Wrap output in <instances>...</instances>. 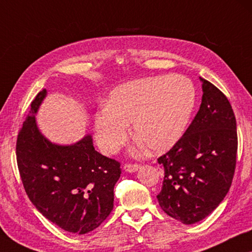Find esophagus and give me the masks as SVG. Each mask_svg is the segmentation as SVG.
I'll list each match as a JSON object with an SVG mask.
<instances>
[{
    "label": "esophagus",
    "mask_w": 252,
    "mask_h": 252,
    "mask_svg": "<svg viewBox=\"0 0 252 252\" xmlns=\"http://www.w3.org/2000/svg\"><path fill=\"white\" fill-rule=\"evenodd\" d=\"M141 168L138 164H130V163H126L125 165H124V170H125L126 172H135L137 171V170Z\"/></svg>",
    "instance_id": "34e87169"
}]
</instances>
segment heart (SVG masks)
Wrapping results in <instances>:
<instances>
[{"label":"heart","instance_id":"b5f03b06","mask_svg":"<svg viewBox=\"0 0 252 252\" xmlns=\"http://www.w3.org/2000/svg\"><path fill=\"white\" fill-rule=\"evenodd\" d=\"M196 101L193 84L184 76L161 75L122 84L111 91L107 107L94 116L100 150L114 154L125 144L129 124L152 152L172 148L187 128Z\"/></svg>","mask_w":252,"mask_h":252}]
</instances>
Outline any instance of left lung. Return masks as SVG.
Masks as SVG:
<instances>
[{"label": "left lung", "mask_w": 252, "mask_h": 252, "mask_svg": "<svg viewBox=\"0 0 252 252\" xmlns=\"http://www.w3.org/2000/svg\"><path fill=\"white\" fill-rule=\"evenodd\" d=\"M200 81L198 113L179 141L158 158L164 168L158 204L187 225L219 206L231 187L237 163V122L231 103L214 84Z\"/></svg>", "instance_id": "1"}]
</instances>
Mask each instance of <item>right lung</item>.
<instances>
[{"label": "right lung", "instance_id": "right-lung-1", "mask_svg": "<svg viewBox=\"0 0 252 252\" xmlns=\"http://www.w3.org/2000/svg\"><path fill=\"white\" fill-rule=\"evenodd\" d=\"M46 94L44 89L32 100L18 134L19 172L29 199L46 219L64 231L86 234L113 211L121 163L96 152L91 135L72 145L49 142L34 118Z\"/></svg>", "mask_w": 252, "mask_h": 252}]
</instances>
